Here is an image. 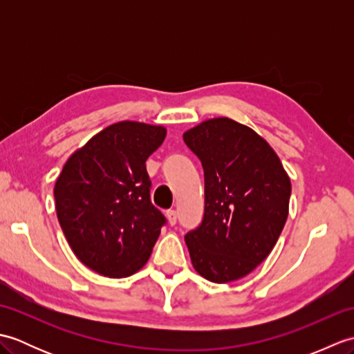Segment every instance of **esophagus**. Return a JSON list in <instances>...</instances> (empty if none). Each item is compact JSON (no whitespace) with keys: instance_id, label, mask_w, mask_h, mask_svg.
Instances as JSON below:
<instances>
[{"instance_id":"1","label":"esophagus","mask_w":354,"mask_h":354,"mask_svg":"<svg viewBox=\"0 0 354 354\" xmlns=\"http://www.w3.org/2000/svg\"><path fill=\"white\" fill-rule=\"evenodd\" d=\"M165 216H167V219H169V223H170V225H175V223H176L178 214H176L175 209H167V213H165Z\"/></svg>"}]
</instances>
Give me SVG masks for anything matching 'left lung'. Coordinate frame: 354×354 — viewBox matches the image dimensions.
Returning <instances> with one entry per match:
<instances>
[{"label":"left lung","mask_w":354,"mask_h":354,"mask_svg":"<svg viewBox=\"0 0 354 354\" xmlns=\"http://www.w3.org/2000/svg\"><path fill=\"white\" fill-rule=\"evenodd\" d=\"M204 169L205 208L185 234L193 268L213 283L239 280L272 251L288 219L290 179L251 127L221 117L184 133Z\"/></svg>","instance_id":"8db88e82"}]
</instances>
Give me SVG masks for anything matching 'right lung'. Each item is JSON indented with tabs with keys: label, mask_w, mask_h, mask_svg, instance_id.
I'll return each instance as SVG.
<instances>
[{
	"label": "right lung",
	"mask_w": 354,
	"mask_h": 354,
	"mask_svg": "<svg viewBox=\"0 0 354 354\" xmlns=\"http://www.w3.org/2000/svg\"><path fill=\"white\" fill-rule=\"evenodd\" d=\"M164 138L162 126L111 124L76 150L57 178L59 223L76 257L97 274L129 277L152 254L167 221L150 202L146 160Z\"/></svg>",
	"instance_id": "obj_1"
}]
</instances>
